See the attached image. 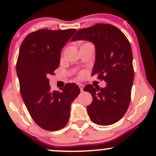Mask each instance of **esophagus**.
<instances>
[{
  "label": "esophagus",
  "instance_id": "esophagus-1",
  "mask_svg": "<svg viewBox=\"0 0 156 156\" xmlns=\"http://www.w3.org/2000/svg\"><path fill=\"white\" fill-rule=\"evenodd\" d=\"M78 86H79V87H80V91H81V92H83V87H84L83 84L79 83V84H78Z\"/></svg>",
  "mask_w": 156,
  "mask_h": 156
}]
</instances>
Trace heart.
Wrapping results in <instances>:
<instances>
[{
	"label": "heart",
	"instance_id": "1",
	"mask_svg": "<svg viewBox=\"0 0 156 156\" xmlns=\"http://www.w3.org/2000/svg\"><path fill=\"white\" fill-rule=\"evenodd\" d=\"M84 76H85V73H84L83 71H81V72H80V73L78 74V78H83Z\"/></svg>",
	"mask_w": 156,
	"mask_h": 156
}]
</instances>
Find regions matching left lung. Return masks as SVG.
I'll use <instances>...</instances> for the list:
<instances>
[{"instance_id":"8db88e82","label":"left lung","mask_w":156,"mask_h":156,"mask_svg":"<svg viewBox=\"0 0 156 156\" xmlns=\"http://www.w3.org/2000/svg\"><path fill=\"white\" fill-rule=\"evenodd\" d=\"M80 39L94 43L96 59L92 75L106 82L105 88L92 84L83 88L93 99L87 112L95 124H114L126 113L131 98L134 70L129 41L119 28L105 23L78 30L71 40Z\"/></svg>"}]
</instances>
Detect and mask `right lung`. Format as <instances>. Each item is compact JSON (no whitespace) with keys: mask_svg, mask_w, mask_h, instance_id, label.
Masks as SVG:
<instances>
[{"mask_svg":"<svg viewBox=\"0 0 156 156\" xmlns=\"http://www.w3.org/2000/svg\"><path fill=\"white\" fill-rule=\"evenodd\" d=\"M76 29L31 32L23 41L17 73L23 100L34 121L42 129L54 131L67 124L70 105L80 94L76 83H67L62 92H51L48 77L60 64L61 51Z\"/></svg>","mask_w":156,"mask_h":156,"instance_id":"right-lung-1","label":"right lung"}]
</instances>
